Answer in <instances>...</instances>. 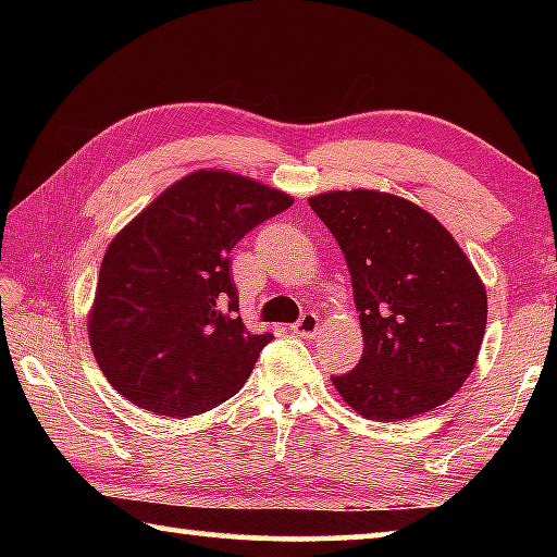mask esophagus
Here are the masks:
<instances>
[{
  "label": "esophagus",
  "instance_id": "1",
  "mask_svg": "<svg viewBox=\"0 0 557 557\" xmlns=\"http://www.w3.org/2000/svg\"><path fill=\"white\" fill-rule=\"evenodd\" d=\"M292 332H295L297 336H301V338H312L317 332H319V319H317V314L314 312H305L301 314L297 322H295V326H292Z\"/></svg>",
  "mask_w": 557,
  "mask_h": 557
}]
</instances>
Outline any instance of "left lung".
<instances>
[{
  "label": "left lung",
  "instance_id": "obj_1",
  "mask_svg": "<svg viewBox=\"0 0 557 557\" xmlns=\"http://www.w3.org/2000/svg\"><path fill=\"white\" fill-rule=\"evenodd\" d=\"M342 248L361 319L363 356L334 375L363 418L430 412L474 369L486 332V289L437 219L393 194L354 188L309 199Z\"/></svg>",
  "mask_w": 557,
  "mask_h": 557
}]
</instances>
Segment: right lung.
Returning <instances> with one entry per match:
<instances>
[{"instance_id":"1","label":"right lung","mask_w":557,"mask_h":557,"mask_svg":"<svg viewBox=\"0 0 557 557\" xmlns=\"http://www.w3.org/2000/svg\"><path fill=\"white\" fill-rule=\"evenodd\" d=\"M292 203L248 176L203 169L178 178L115 235L88 332L122 398L186 418L243 388L272 334L243 324L231 250Z\"/></svg>"}]
</instances>
